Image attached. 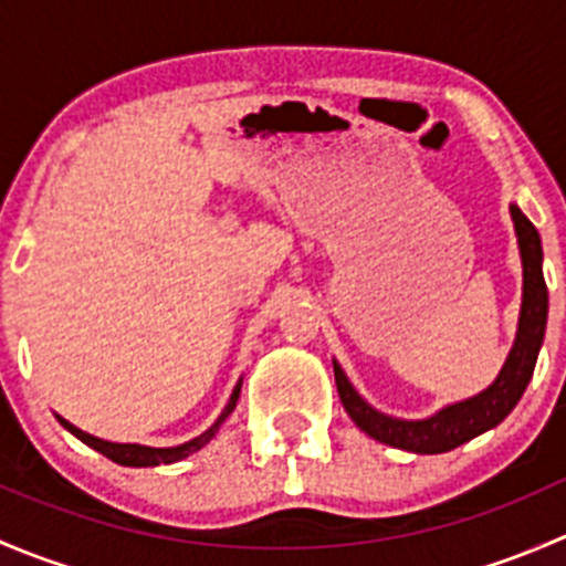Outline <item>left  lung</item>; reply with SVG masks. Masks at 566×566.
Listing matches in <instances>:
<instances>
[{
	"instance_id": "1",
	"label": "left lung",
	"mask_w": 566,
	"mask_h": 566,
	"mask_svg": "<svg viewBox=\"0 0 566 566\" xmlns=\"http://www.w3.org/2000/svg\"><path fill=\"white\" fill-rule=\"evenodd\" d=\"M510 216L512 224H515L517 249H521L523 301L521 317H517L515 345H512L499 378L484 391L447 405V408L427 416V419H397V416L373 408L361 394L353 389L345 369L334 361L336 391H339L342 405H345L347 416L356 421L358 430L367 432L369 438L386 443V447L405 449V452L413 454L452 452L460 443L499 427L512 413L517 399L523 397L531 375H534V364L536 356H539L542 339H545L547 284L545 276H542L539 232H536V227L531 224L526 213L517 205H510Z\"/></svg>"
}]
</instances>
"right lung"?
Instances as JSON below:
<instances>
[{
  "instance_id": "right-lung-1",
  "label": "right lung",
  "mask_w": 566,
  "mask_h": 566,
  "mask_svg": "<svg viewBox=\"0 0 566 566\" xmlns=\"http://www.w3.org/2000/svg\"><path fill=\"white\" fill-rule=\"evenodd\" d=\"M241 386H243V378L238 380L235 389L230 394V402L224 405V410H221L219 419L213 421V424L208 427V430L202 432V436L191 438V441L180 443V447H142V443H114V441H104V438H95L90 436V432L78 430L76 424H71L67 419H62L60 413L56 416V421H60L62 427H65L71 436H76L78 441L87 443L90 449H95V452H101L104 458H108L112 462H117V465H130V468H150V465H169V462H177V460H186L188 454L199 452V449L205 447V443H210L216 438V432H219V427L224 424L227 416L235 410L238 405V397H241Z\"/></svg>"
}]
</instances>
